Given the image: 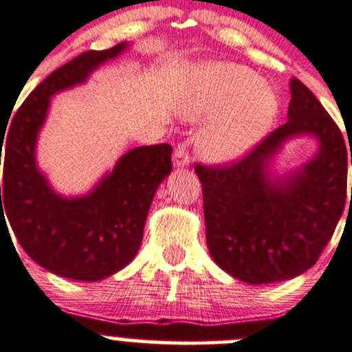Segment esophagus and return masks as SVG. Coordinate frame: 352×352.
Returning <instances> with one entry per match:
<instances>
[{
	"mask_svg": "<svg viewBox=\"0 0 352 352\" xmlns=\"http://www.w3.org/2000/svg\"><path fill=\"white\" fill-rule=\"evenodd\" d=\"M173 164H175V168H177V169L186 168V166L190 164V154H188L186 145L179 144L175 148V155H173Z\"/></svg>",
	"mask_w": 352,
	"mask_h": 352,
	"instance_id": "34e87169",
	"label": "esophagus"
}]
</instances>
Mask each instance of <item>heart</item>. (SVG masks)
Here are the masks:
<instances>
[{
    "label": "heart",
    "instance_id": "heart-1",
    "mask_svg": "<svg viewBox=\"0 0 352 352\" xmlns=\"http://www.w3.org/2000/svg\"><path fill=\"white\" fill-rule=\"evenodd\" d=\"M186 118H215L200 140L212 162H231L248 152L269 130L277 97L255 73L232 63H208L195 69L184 90Z\"/></svg>",
    "mask_w": 352,
    "mask_h": 352
}]
</instances>
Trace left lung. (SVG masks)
Instances as JSON below:
<instances>
[{
  "instance_id": "obj_1",
  "label": "left lung",
  "mask_w": 352,
  "mask_h": 352,
  "mask_svg": "<svg viewBox=\"0 0 352 352\" xmlns=\"http://www.w3.org/2000/svg\"><path fill=\"white\" fill-rule=\"evenodd\" d=\"M299 134L318 138L319 154L289 177H272L268 166L273 155ZM349 162L352 166V154L336 121L305 83L291 80L283 126L241 159L195 166L214 262L248 284L279 283L306 272L320 258L344 212Z\"/></svg>"
}]
</instances>
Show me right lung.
<instances>
[{"label": "right lung", "instance_id": "right-lung-1", "mask_svg": "<svg viewBox=\"0 0 352 352\" xmlns=\"http://www.w3.org/2000/svg\"><path fill=\"white\" fill-rule=\"evenodd\" d=\"M126 46L87 51L63 65L23 100L8 135L0 131V224L6 214L23 252L65 279L102 280L135 258L152 198L173 169L169 144L131 148L90 193L75 198L58 195L37 169V135L51 97L85 82Z\"/></svg>", "mask_w": 352, "mask_h": 352}]
</instances>
